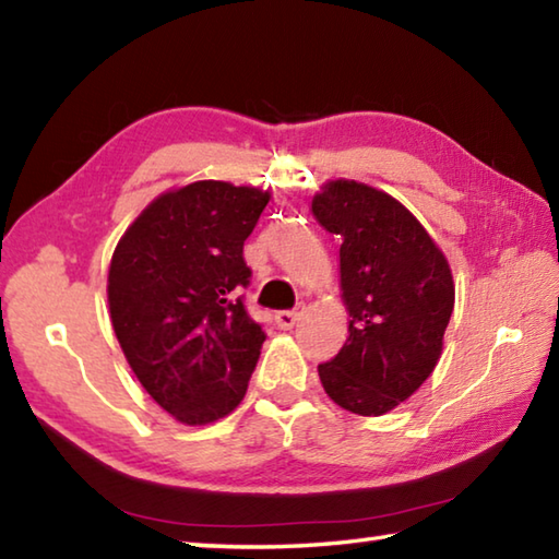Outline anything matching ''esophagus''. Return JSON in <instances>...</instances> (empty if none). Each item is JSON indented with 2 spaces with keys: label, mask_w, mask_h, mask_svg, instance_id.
Segmentation results:
<instances>
[{
  "label": "esophagus",
  "mask_w": 559,
  "mask_h": 559,
  "mask_svg": "<svg viewBox=\"0 0 559 559\" xmlns=\"http://www.w3.org/2000/svg\"><path fill=\"white\" fill-rule=\"evenodd\" d=\"M302 313H306V306H296L293 310H281V313H276V325L281 330H290L302 318Z\"/></svg>",
  "instance_id": "1"
}]
</instances>
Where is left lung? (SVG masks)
I'll list each match as a JSON object with an SVG mask.
<instances>
[{
  "label": "left lung",
  "mask_w": 559,
  "mask_h": 559,
  "mask_svg": "<svg viewBox=\"0 0 559 559\" xmlns=\"http://www.w3.org/2000/svg\"><path fill=\"white\" fill-rule=\"evenodd\" d=\"M340 243V298L347 340L318 365L325 394L359 416H382L427 382L437 367L456 288L439 243L382 189L328 179L310 202Z\"/></svg>",
  "instance_id": "left-lung-1"
}]
</instances>
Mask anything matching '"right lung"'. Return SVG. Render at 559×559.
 Here are the masks:
<instances>
[{"mask_svg":"<svg viewBox=\"0 0 559 559\" xmlns=\"http://www.w3.org/2000/svg\"><path fill=\"white\" fill-rule=\"evenodd\" d=\"M271 192L200 179L167 189L132 222L108 269L110 323L130 370L187 427L241 404L266 335L236 298L243 241Z\"/></svg>","mask_w":559,"mask_h":559,"instance_id":"right-lung-1","label":"right lung"}]
</instances>
